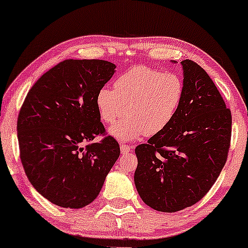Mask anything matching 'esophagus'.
Segmentation results:
<instances>
[{
  "label": "esophagus",
  "instance_id": "1",
  "mask_svg": "<svg viewBox=\"0 0 248 248\" xmlns=\"http://www.w3.org/2000/svg\"><path fill=\"white\" fill-rule=\"evenodd\" d=\"M133 150V145H126V144H121V152L123 155H126L128 152Z\"/></svg>",
  "mask_w": 248,
  "mask_h": 248
}]
</instances>
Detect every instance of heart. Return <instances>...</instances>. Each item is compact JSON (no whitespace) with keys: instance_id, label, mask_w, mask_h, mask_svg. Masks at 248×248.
Instances as JSON below:
<instances>
[{"instance_id":"heart-1","label":"heart","mask_w":248,"mask_h":248,"mask_svg":"<svg viewBox=\"0 0 248 248\" xmlns=\"http://www.w3.org/2000/svg\"><path fill=\"white\" fill-rule=\"evenodd\" d=\"M101 88L96 105L100 118L111 124L126 109L127 115L109 128L117 140L128 142L160 133L174 120L184 94L182 78L144 65L131 67L114 83Z\"/></svg>"}]
</instances>
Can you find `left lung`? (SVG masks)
<instances>
[{
	"instance_id": "obj_1",
	"label": "left lung",
	"mask_w": 248,
	"mask_h": 248,
	"mask_svg": "<svg viewBox=\"0 0 248 248\" xmlns=\"http://www.w3.org/2000/svg\"><path fill=\"white\" fill-rule=\"evenodd\" d=\"M181 64L184 94L174 120L135 148V187L145 204L161 212L188 208L209 192L232 137V113L211 78L191 60Z\"/></svg>"
}]
</instances>
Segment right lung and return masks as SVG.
<instances>
[{
  "label": "right lung",
  "mask_w": 248,
  "mask_h": 248,
  "mask_svg": "<svg viewBox=\"0 0 248 248\" xmlns=\"http://www.w3.org/2000/svg\"><path fill=\"white\" fill-rule=\"evenodd\" d=\"M115 69L103 60H65L43 74L23 101L20 158L30 184L53 204H90L120 157L111 137L83 147L105 133L96 98Z\"/></svg>",
  "instance_id": "right-lung-1"
}]
</instances>
